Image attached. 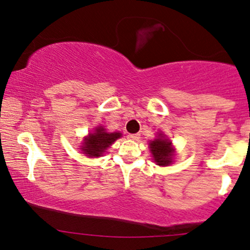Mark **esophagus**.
I'll return each mask as SVG.
<instances>
[{
	"label": "esophagus",
	"instance_id": "obj_1",
	"mask_svg": "<svg viewBox=\"0 0 250 250\" xmlns=\"http://www.w3.org/2000/svg\"><path fill=\"white\" fill-rule=\"evenodd\" d=\"M128 139L133 140V141H137L140 139V134H129Z\"/></svg>",
	"mask_w": 250,
	"mask_h": 250
}]
</instances>
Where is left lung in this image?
Wrapping results in <instances>:
<instances>
[{
  "instance_id": "8db88e82",
  "label": "left lung",
  "mask_w": 250,
  "mask_h": 250,
  "mask_svg": "<svg viewBox=\"0 0 250 250\" xmlns=\"http://www.w3.org/2000/svg\"><path fill=\"white\" fill-rule=\"evenodd\" d=\"M149 146H150V151L157 165L162 167L170 165L174 156V150L171 149V142L166 139L165 135L160 134V136L149 143Z\"/></svg>"
}]
</instances>
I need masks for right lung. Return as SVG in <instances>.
I'll use <instances>...</instances> for the list:
<instances>
[{
  "label": "right lung",
  "mask_w": 250,
  "mask_h": 250,
  "mask_svg": "<svg viewBox=\"0 0 250 250\" xmlns=\"http://www.w3.org/2000/svg\"><path fill=\"white\" fill-rule=\"evenodd\" d=\"M120 137L121 133H107L104 128L99 127L95 129V133L85 137L81 150L89 157H99Z\"/></svg>",
  "instance_id": "obj_1"
}]
</instances>
